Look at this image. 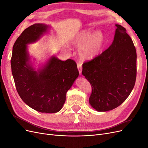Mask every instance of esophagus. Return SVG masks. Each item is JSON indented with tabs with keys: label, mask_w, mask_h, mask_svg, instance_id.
I'll use <instances>...</instances> for the list:
<instances>
[{
	"label": "esophagus",
	"mask_w": 148,
	"mask_h": 148,
	"mask_svg": "<svg viewBox=\"0 0 148 148\" xmlns=\"http://www.w3.org/2000/svg\"><path fill=\"white\" fill-rule=\"evenodd\" d=\"M77 67H78V71H79V73L81 75L82 72V65L80 64V63H78L77 64Z\"/></svg>",
	"instance_id": "obj_1"
}]
</instances>
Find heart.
<instances>
[{"label":"heart","instance_id":"obj_1","mask_svg":"<svg viewBox=\"0 0 148 148\" xmlns=\"http://www.w3.org/2000/svg\"><path fill=\"white\" fill-rule=\"evenodd\" d=\"M70 44L78 48V55L84 61L91 60L98 56L106 44V36L101 30L93 32L86 29L79 31L71 39Z\"/></svg>","mask_w":148,"mask_h":148}]
</instances>
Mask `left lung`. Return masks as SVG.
Listing matches in <instances>:
<instances>
[{
	"mask_svg": "<svg viewBox=\"0 0 148 148\" xmlns=\"http://www.w3.org/2000/svg\"><path fill=\"white\" fill-rule=\"evenodd\" d=\"M115 26L110 46L83 64L82 75L92 86L89 102L98 112L111 110L122 104L135 84V47L125 28L118 24Z\"/></svg>",
	"mask_w": 148,
	"mask_h": 148,
	"instance_id": "obj_1",
	"label": "left lung"
}]
</instances>
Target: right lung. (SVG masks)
Segmentation results:
<instances>
[{"mask_svg": "<svg viewBox=\"0 0 148 148\" xmlns=\"http://www.w3.org/2000/svg\"><path fill=\"white\" fill-rule=\"evenodd\" d=\"M51 26L35 23L25 29L13 45L11 68L18 93L31 108L42 113L59 112L66 94L79 75L73 60L62 61L52 55L44 63L35 64L28 44L36 42L47 34Z\"/></svg>", "mask_w": 148, "mask_h": 148, "instance_id": "add662e5", "label": "right lung"}]
</instances>
